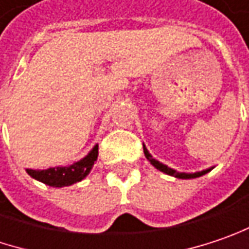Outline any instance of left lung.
<instances>
[{
    "instance_id": "obj_1",
    "label": "left lung",
    "mask_w": 249,
    "mask_h": 249,
    "mask_svg": "<svg viewBox=\"0 0 249 249\" xmlns=\"http://www.w3.org/2000/svg\"><path fill=\"white\" fill-rule=\"evenodd\" d=\"M143 150H144V156H146V159L150 161L151 164L156 167L157 170H160V171H163V173H166V174H169V176H174V177H177V178H196V177H200V176H203L205 173H208L210 170H204V171H200V173H194V174H186V173H178V171H176V170L170 169L167 166H164V164H161L160 161H157V160H154L153 159V156H151L150 153L147 151V149L143 146Z\"/></svg>"
}]
</instances>
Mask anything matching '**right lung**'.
I'll use <instances>...</instances> for the list:
<instances>
[{
    "label": "right lung",
    "instance_id": "obj_1",
    "mask_svg": "<svg viewBox=\"0 0 249 249\" xmlns=\"http://www.w3.org/2000/svg\"><path fill=\"white\" fill-rule=\"evenodd\" d=\"M96 159H98V146H95L85 159H82L80 161L72 164L71 167H56V169L53 167V169L27 170V171L32 178L42 181L44 184H48V186H71L76 181L83 180L89 174V171L92 169V166L95 164Z\"/></svg>",
    "mask_w": 249,
    "mask_h": 249
}]
</instances>
